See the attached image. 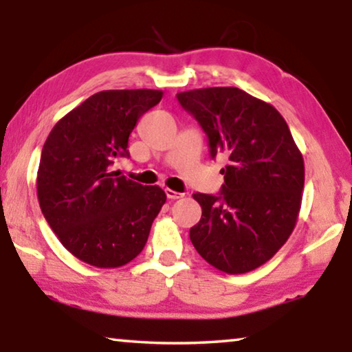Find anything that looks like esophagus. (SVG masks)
I'll list each match as a JSON object with an SVG mask.
<instances>
[{
	"mask_svg": "<svg viewBox=\"0 0 352 352\" xmlns=\"http://www.w3.org/2000/svg\"><path fill=\"white\" fill-rule=\"evenodd\" d=\"M165 194L170 200H177V199H182L184 197V194H181V192H176V190H171V189H165Z\"/></svg>",
	"mask_w": 352,
	"mask_h": 352,
	"instance_id": "34e87169",
	"label": "esophagus"
}]
</instances>
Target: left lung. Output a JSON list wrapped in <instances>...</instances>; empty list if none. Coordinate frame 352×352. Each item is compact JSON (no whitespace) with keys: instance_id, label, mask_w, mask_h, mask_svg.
Returning <instances> with one entry per match:
<instances>
[{"instance_id":"1","label":"left lung","mask_w":352,"mask_h":352,"mask_svg":"<svg viewBox=\"0 0 352 352\" xmlns=\"http://www.w3.org/2000/svg\"><path fill=\"white\" fill-rule=\"evenodd\" d=\"M177 100L224 153L219 195L194 194L201 219L190 242L206 263L245 274L267 263L295 229L305 187V160L278 110L234 86L190 89Z\"/></svg>"}]
</instances>
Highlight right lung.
<instances>
[{
  "label": "right lung",
  "instance_id": "right-lung-1",
  "mask_svg": "<svg viewBox=\"0 0 352 352\" xmlns=\"http://www.w3.org/2000/svg\"><path fill=\"white\" fill-rule=\"evenodd\" d=\"M163 98L160 89H109L70 110L51 129L41 151L36 194L60 243L94 267L133 261L166 195L112 171L128 155L138 120Z\"/></svg>",
  "mask_w": 352,
  "mask_h": 352
}]
</instances>
